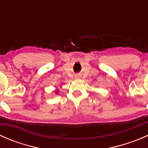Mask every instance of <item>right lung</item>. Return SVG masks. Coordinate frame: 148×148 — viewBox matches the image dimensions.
<instances>
[{"mask_svg": "<svg viewBox=\"0 0 148 148\" xmlns=\"http://www.w3.org/2000/svg\"><path fill=\"white\" fill-rule=\"evenodd\" d=\"M55 93H56V94H59V91H58L57 89H56V90L55 91Z\"/></svg>", "mask_w": 148, "mask_h": 148, "instance_id": "right-lung-1", "label": "right lung"}]
</instances>
